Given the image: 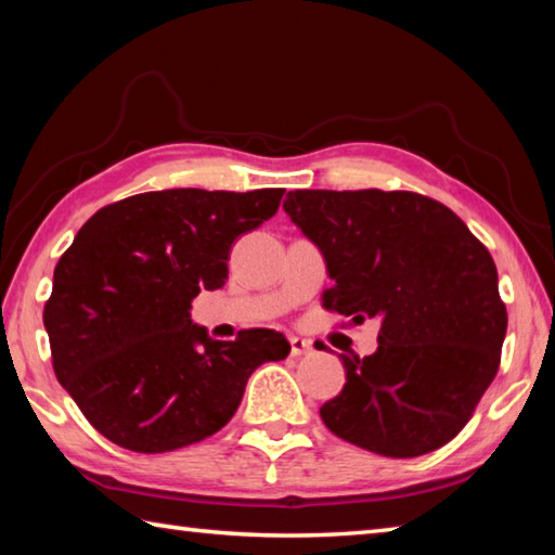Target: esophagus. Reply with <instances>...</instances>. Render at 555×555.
<instances>
[{
    "label": "esophagus",
    "instance_id": "34e87169",
    "mask_svg": "<svg viewBox=\"0 0 555 555\" xmlns=\"http://www.w3.org/2000/svg\"><path fill=\"white\" fill-rule=\"evenodd\" d=\"M288 343H291V357H304V354H311L313 350V345L298 335L288 337Z\"/></svg>",
    "mask_w": 555,
    "mask_h": 555
}]
</instances>
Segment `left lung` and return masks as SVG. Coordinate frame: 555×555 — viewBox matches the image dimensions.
<instances>
[{"instance_id": "left-lung-1", "label": "left lung", "mask_w": 555, "mask_h": 555, "mask_svg": "<svg viewBox=\"0 0 555 555\" xmlns=\"http://www.w3.org/2000/svg\"><path fill=\"white\" fill-rule=\"evenodd\" d=\"M284 210L323 251L327 311L382 321L377 352L340 354L347 382L323 424L387 457L446 446L500 370L506 308L490 251L411 191H291Z\"/></svg>"}]
</instances>
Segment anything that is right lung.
Returning <instances> with one entry per match:
<instances>
[{"mask_svg":"<svg viewBox=\"0 0 555 555\" xmlns=\"http://www.w3.org/2000/svg\"><path fill=\"white\" fill-rule=\"evenodd\" d=\"M281 195L139 193L75 234L55 264L43 325L55 377L112 443L166 453L218 434L251 372L291 352L269 327L212 340L191 321L201 288L224 286L234 240L274 218Z\"/></svg>","mask_w":555,"mask_h":555,"instance_id":"add662e5","label":"right lung"}]
</instances>
